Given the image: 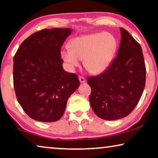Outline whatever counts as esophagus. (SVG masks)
Masks as SVG:
<instances>
[{
    "mask_svg": "<svg viewBox=\"0 0 158 158\" xmlns=\"http://www.w3.org/2000/svg\"><path fill=\"white\" fill-rule=\"evenodd\" d=\"M79 79L80 83H84V82L86 81V79H85L84 77H81V76H79Z\"/></svg>",
    "mask_w": 158,
    "mask_h": 158,
    "instance_id": "esophagus-1",
    "label": "esophagus"
}]
</instances>
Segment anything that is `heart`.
<instances>
[{
    "instance_id": "obj_1",
    "label": "heart",
    "mask_w": 158,
    "mask_h": 158,
    "mask_svg": "<svg viewBox=\"0 0 158 158\" xmlns=\"http://www.w3.org/2000/svg\"><path fill=\"white\" fill-rule=\"evenodd\" d=\"M61 52L69 69H74L84 60V66L91 74H100L110 65L118 47L117 40L110 33H94L75 37Z\"/></svg>"
}]
</instances>
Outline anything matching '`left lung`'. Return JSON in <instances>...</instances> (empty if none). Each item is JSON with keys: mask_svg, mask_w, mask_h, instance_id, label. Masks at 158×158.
I'll use <instances>...</instances> for the list:
<instances>
[{"mask_svg": "<svg viewBox=\"0 0 158 158\" xmlns=\"http://www.w3.org/2000/svg\"><path fill=\"white\" fill-rule=\"evenodd\" d=\"M117 56L101 74L90 77L89 102L100 118L114 120L127 117L136 106L146 84V69L140 44L121 27Z\"/></svg>", "mask_w": 158, "mask_h": 158, "instance_id": "obj_1", "label": "left lung"}]
</instances>
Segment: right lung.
<instances>
[{
    "mask_svg": "<svg viewBox=\"0 0 158 158\" xmlns=\"http://www.w3.org/2000/svg\"><path fill=\"white\" fill-rule=\"evenodd\" d=\"M72 29H43L22 42L13 58V84L19 103L39 122L63 115L69 97L79 86L77 74L62 68L61 48Z\"/></svg>",
    "mask_w": 158,
    "mask_h": 158,
    "instance_id": "obj_1",
    "label": "right lung"
}]
</instances>
